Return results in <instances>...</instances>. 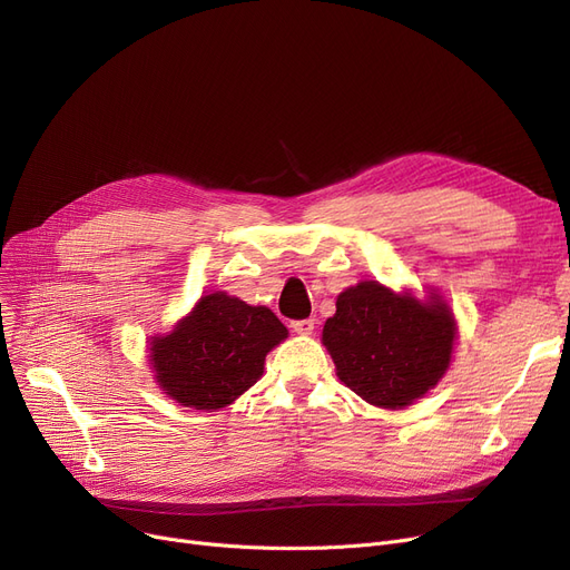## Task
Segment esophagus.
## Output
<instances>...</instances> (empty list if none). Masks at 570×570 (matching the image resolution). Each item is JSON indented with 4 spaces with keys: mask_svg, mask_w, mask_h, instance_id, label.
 Returning a JSON list of instances; mask_svg holds the SVG:
<instances>
[{
    "mask_svg": "<svg viewBox=\"0 0 570 570\" xmlns=\"http://www.w3.org/2000/svg\"><path fill=\"white\" fill-rule=\"evenodd\" d=\"M291 328L298 335H312L314 333V318H301V321H291Z\"/></svg>",
    "mask_w": 570,
    "mask_h": 570,
    "instance_id": "obj_1",
    "label": "esophagus"
}]
</instances>
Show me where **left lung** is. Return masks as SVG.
<instances>
[{
	"mask_svg": "<svg viewBox=\"0 0 570 570\" xmlns=\"http://www.w3.org/2000/svg\"><path fill=\"white\" fill-rule=\"evenodd\" d=\"M335 307L321 340L340 382L365 403L407 407L450 367L456 321L440 295L422 303L412 293L361 282L342 291Z\"/></svg>",
	"mask_w": 570,
	"mask_h": 570,
	"instance_id": "1",
	"label": "left lung"
}]
</instances>
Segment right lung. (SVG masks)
I'll return each instance as SVG.
<instances>
[{"mask_svg":"<svg viewBox=\"0 0 570 570\" xmlns=\"http://www.w3.org/2000/svg\"><path fill=\"white\" fill-rule=\"evenodd\" d=\"M286 335L272 309L216 291L203 295L169 335L151 340V365L171 401L212 412L258 382L267 352Z\"/></svg>","mask_w":570,"mask_h":570,"instance_id":"add662e5","label":"right lung"}]
</instances>
